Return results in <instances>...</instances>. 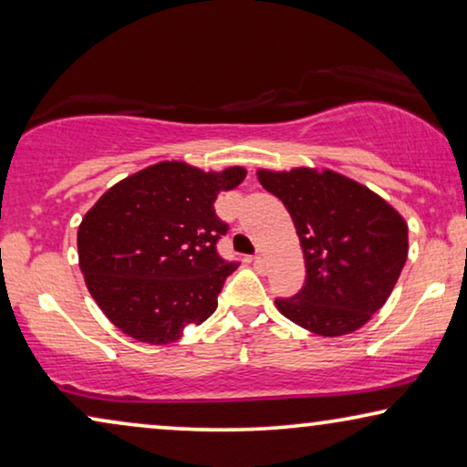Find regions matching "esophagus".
<instances>
[{"mask_svg":"<svg viewBox=\"0 0 467 467\" xmlns=\"http://www.w3.org/2000/svg\"><path fill=\"white\" fill-rule=\"evenodd\" d=\"M251 261L257 267H261V264H264V257H261V254H254V257H251Z\"/></svg>","mask_w":467,"mask_h":467,"instance_id":"1","label":"esophagus"}]
</instances>
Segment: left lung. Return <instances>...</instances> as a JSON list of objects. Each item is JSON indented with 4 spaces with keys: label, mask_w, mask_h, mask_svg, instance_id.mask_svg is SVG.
I'll use <instances>...</instances> for the list:
<instances>
[{
    "label": "left lung",
    "mask_w": 467,
    "mask_h": 467,
    "mask_svg": "<svg viewBox=\"0 0 467 467\" xmlns=\"http://www.w3.org/2000/svg\"><path fill=\"white\" fill-rule=\"evenodd\" d=\"M289 210L302 244L306 283L276 308L299 327L337 337L380 310L408 257V225L391 203L334 170H257Z\"/></svg>",
    "instance_id": "left-lung-1"
}]
</instances>
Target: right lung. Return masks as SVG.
Here are the masks:
<instances>
[{
    "mask_svg": "<svg viewBox=\"0 0 467 467\" xmlns=\"http://www.w3.org/2000/svg\"><path fill=\"white\" fill-rule=\"evenodd\" d=\"M244 178L242 165L203 171L159 161L95 202L78 227V265L114 327L157 347L213 315L223 283L238 267L216 254L227 225L214 202Z\"/></svg>",
    "mask_w": 467,
    "mask_h": 467,
    "instance_id": "1",
    "label": "right lung"
}]
</instances>
